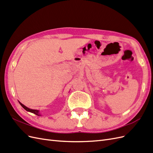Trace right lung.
I'll return each instance as SVG.
<instances>
[{
    "label": "right lung",
    "instance_id": "add662e5",
    "mask_svg": "<svg viewBox=\"0 0 153 153\" xmlns=\"http://www.w3.org/2000/svg\"><path fill=\"white\" fill-rule=\"evenodd\" d=\"M18 102H19V103L20 104V105L22 106L23 108H24L25 110H27V112H31V113H33V114H36V115H38V116H41V114L39 113V111L38 110H33V109H30V108H28V107H27L26 106H25L24 105H23L22 103H20V101H18Z\"/></svg>",
    "mask_w": 153,
    "mask_h": 153
}]
</instances>
